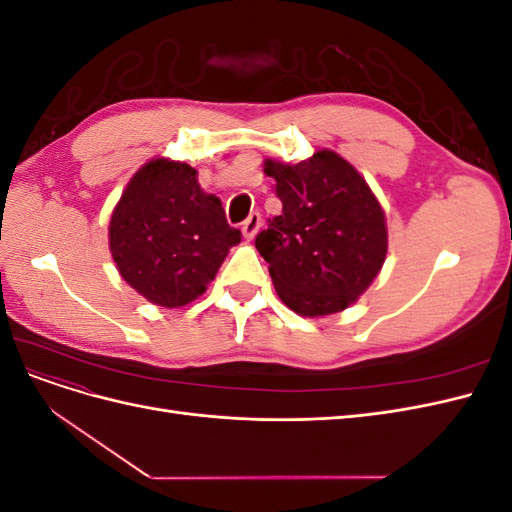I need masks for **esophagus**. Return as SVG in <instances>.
<instances>
[{
	"instance_id": "34e87169",
	"label": "esophagus",
	"mask_w": 512,
	"mask_h": 512,
	"mask_svg": "<svg viewBox=\"0 0 512 512\" xmlns=\"http://www.w3.org/2000/svg\"><path fill=\"white\" fill-rule=\"evenodd\" d=\"M260 224H262V218H260V213H250V218H247L243 224H241V232H243V237L247 239V241H252L254 237H256V232H258V228H260Z\"/></svg>"
}]
</instances>
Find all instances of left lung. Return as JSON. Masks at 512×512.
I'll return each instance as SVG.
<instances>
[{"label": "left lung", "instance_id": "8db88e82", "mask_svg": "<svg viewBox=\"0 0 512 512\" xmlns=\"http://www.w3.org/2000/svg\"><path fill=\"white\" fill-rule=\"evenodd\" d=\"M282 215L258 232L275 292L307 318L352 305L380 273L389 232L367 181L331 149L299 164L265 160Z\"/></svg>", "mask_w": 512, "mask_h": 512}]
</instances>
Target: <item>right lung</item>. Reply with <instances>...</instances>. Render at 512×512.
Wrapping results in <instances>:
<instances>
[{
    "label": "right lung",
    "instance_id": "obj_1",
    "mask_svg": "<svg viewBox=\"0 0 512 512\" xmlns=\"http://www.w3.org/2000/svg\"><path fill=\"white\" fill-rule=\"evenodd\" d=\"M239 241L222 200L200 190L196 168L166 158L136 170L108 224L123 280L170 309L198 299Z\"/></svg>",
    "mask_w": 512,
    "mask_h": 512
}]
</instances>
